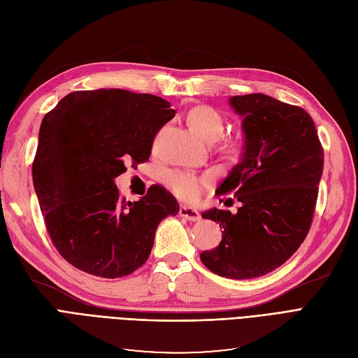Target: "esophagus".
<instances>
[{
    "label": "esophagus",
    "instance_id": "34e87169",
    "mask_svg": "<svg viewBox=\"0 0 358 358\" xmlns=\"http://www.w3.org/2000/svg\"><path fill=\"white\" fill-rule=\"evenodd\" d=\"M179 215L182 216V218H185L188 221H199L200 220V213L196 209L188 208V206H180Z\"/></svg>",
    "mask_w": 358,
    "mask_h": 358
}]
</instances>
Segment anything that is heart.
Here are the masks:
<instances>
[{
	"label": "heart",
	"mask_w": 358,
	"mask_h": 358,
	"mask_svg": "<svg viewBox=\"0 0 358 358\" xmlns=\"http://www.w3.org/2000/svg\"><path fill=\"white\" fill-rule=\"evenodd\" d=\"M188 121L191 127L208 142H216L225 131V121L222 115L215 110L210 106H197L189 112ZM224 149L229 152H234L239 149V143L234 140H227ZM212 182L210 173H196L185 170H167L164 173V183L171 189V192L182 200L196 201L200 199L201 192L209 187Z\"/></svg>",
	"instance_id": "heart-1"
}]
</instances>
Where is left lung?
I'll return each instance as SVG.
<instances>
[{
  "instance_id": "obj_1",
  "label": "left lung",
  "mask_w": 358,
  "mask_h": 358,
  "mask_svg": "<svg viewBox=\"0 0 358 358\" xmlns=\"http://www.w3.org/2000/svg\"><path fill=\"white\" fill-rule=\"evenodd\" d=\"M245 150L216 194L233 192L237 213L210 209L222 241L200 254L210 272L230 279L270 273L294 254L310 230L324 167V149L310 115L264 94L236 95Z\"/></svg>"
}]
</instances>
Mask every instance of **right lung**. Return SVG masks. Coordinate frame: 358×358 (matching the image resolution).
Listing matches in <instances>:
<instances>
[{"label": "right lung", "mask_w": 358, "mask_h": 358, "mask_svg": "<svg viewBox=\"0 0 358 358\" xmlns=\"http://www.w3.org/2000/svg\"><path fill=\"white\" fill-rule=\"evenodd\" d=\"M170 103L125 90L74 91L43 117L32 180L46 230L61 257L100 278L142 267L157 227L179 204L152 185L127 201L115 178L146 162L159 128L175 116Z\"/></svg>", "instance_id": "obj_1"}]
</instances>
